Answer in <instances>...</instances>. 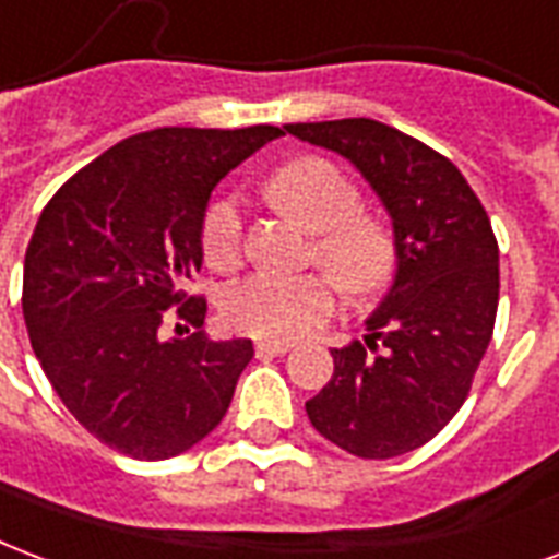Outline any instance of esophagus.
Returning <instances> with one entry per match:
<instances>
[{"mask_svg":"<svg viewBox=\"0 0 559 559\" xmlns=\"http://www.w3.org/2000/svg\"><path fill=\"white\" fill-rule=\"evenodd\" d=\"M254 349H258V355H284V353H290L293 343H284V341H258V343H254Z\"/></svg>","mask_w":559,"mask_h":559,"instance_id":"obj_1","label":"esophagus"}]
</instances>
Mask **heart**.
Wrapping results in <instances>:
<instances>
[{
  "instance_id": "1",
  "label": "heart",
  "mask_w": 559,
  "mask_h": 559,
  "mask_svg": "<svg viewBox=\"0 0 559 559\" xmlns=\"http://www.w3.org/2000/svg\"><path fill=\"white\" fill-rule=\"evenodd\" d=\"M272 204L313 230V260L349 296H370L391 278L396 248L382 218L361 210L358 186L320 156H305L269 177ZM246 218L234 195L216 198L201 222V251L213 269H230L242 251ZM337 308L334 284L322 275L258 272L222 299L230 329L263 341H296Z\"/></svg>"
}]
</instances>
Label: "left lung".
Instances as JSON below:
<instances>
[{"instance_id":"8db88e82","label":"left lung","mask_w":559,"mask_h":559,"mask_svg":"<svg viewBox=\"0 0 559 559\" xmlns=\"http://www.w3.org/2000/svg\"><path fill=\"white\" fill-rule=\"evenodd\" d=\"M341 153L391 216L396 275L367 337L332 349L334 373L305 403L313 429L361 459L427 444L471 391L498 313V239L448 156L370 118L287 123Z\"/></svg>"}]
</instances>
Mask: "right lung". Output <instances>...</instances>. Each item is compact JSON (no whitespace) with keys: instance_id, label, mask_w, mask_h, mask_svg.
<instances>
[{"instance_id":"1","label":"right lung","mask_w":559,"mask_h":559,"mask_svg":"<svg viewBox=\"0 0 559 559\" xmlns=\"http://www.w3.org/2000/svg\"><path fill=\"white\" fill-rule=\"evenodd\" d=\"M281 127L139 132L80 168L37 218L23 266L28 341L61 403L123 456L171 459L222 424L246 337L210 341L183 284L204 260L201 222L222 177ZM197 325L165 342L162 313Z\"/></svg>"}]
</instances>
